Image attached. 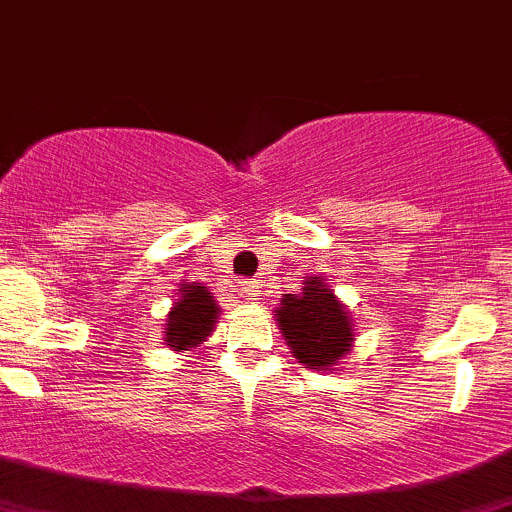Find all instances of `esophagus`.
Listing matches in <instances>:
<instances>
[{"mask_svg":"<svg viewBox=\"0 0 512 512\" xmlns=\"http://www.w3.org/2000/svg\"><path fill=\"white\" fill-rule=\"evenodd\" d=\"M241 291H244V298L256 300V286H254V281H244V283H241Z\"/></svg>","mask_w":512,"mask_h":512,"instance_id":"obj_1","label":"esophagus"}]
</instances>
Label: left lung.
<instances>
[{
    "mask_svg": "<svg viewBox=\"0 0 512 512\" xmlns=\"http://www.w3.org/2000/svg\"><path fill=\"white\" fill-rule=\"evenodd\" d=\"M276 320L295 360L310 370H333L355 340L350 313L320 276H310L300 293L283 295Z\"/></svg>",
    "mask_w": 512,
    "mask_h": 512,
    "instance_id": "1",
    "label": "left lung"
}]
</instances>
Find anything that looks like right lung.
Segmentation results:
<instances>
[{"label": "right lung", "instance_id": "add662e5", "mask_svg": "<svg viewBox=\"0 0 512 512\" xmlns=\"http://www.w3.org/2000/svg\"><path fill=\"white\" fill-rule=\"evenodd\" d=\"M219 318V305L202 283H184L165 323V342L175 352L197 350Z\"/></svg>", "mask_w": 512, "mask_h": 512}]
</instances>
